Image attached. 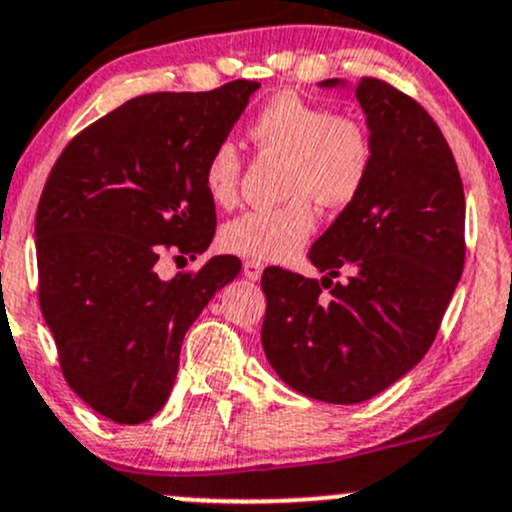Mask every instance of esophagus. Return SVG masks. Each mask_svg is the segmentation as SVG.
Listing matches in <instances>:
<instances>
[{
	"instance_id": "obj_1",
	"label": "esophagus",
	"mask_w": 512,
	"mask_h": 512,
	"mask_svg": "<svg viewBox=\"0 0 512 512\" xmlns=\"http://www.w3.org/2000/svg\"><path fill=\"white\" fill-rule=\"evenodd\" d=\"M262 269H265V265L257 260H245L243 262V274L247 279H252V282H257V279L262 277Z\"/></svg>"
}]
</instances>
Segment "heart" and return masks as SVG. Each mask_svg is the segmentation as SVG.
<instances>
[{"mask_svg":"<svg viewBox=\"0 0 512 512\" xmlns=\"http://www.w3.org/2000/svg\"><path fill=\"white\" fill-rule=\"evenodd\" d=\"M250 140L265 155L284 157L282 206L252 209L221 228V245L252 260H289L316 230L311 199L340 209L357 199L372 170V138L352 116H338L320 104L279 94L250 121ZM243 157L230 140L204 162V187L213 204L233 206L240 194Z\"/></svg>","mask_w":512,"mask_h":512,"instance_id":"heart-1","label":"heart"}]
</instances>
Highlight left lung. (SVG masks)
I'll use <instances>...</instances> for the list:
<instances>
[{"mask_svg": "<svg viewBox=\"0 0 512 512\" xmlns=\"http://www.w3.org/2000/svg\"><path fill=\"white\" fill-rule=\"evenodd\" d=\"M355 94L372 170L308 252L325 277L262 274L269 364L294 391L340 406L389 389L425 357L464 269V187L442 131L391 84L362 77ZM340 271L348 279L333 285Z\"/></svg>", "mask_w": 512, "mask_h": 512, "instance_id": "left-lung-1", "label": "left lung"}]
</instances>
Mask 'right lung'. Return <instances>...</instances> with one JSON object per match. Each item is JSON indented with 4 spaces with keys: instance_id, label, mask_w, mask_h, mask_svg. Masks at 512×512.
I'll use <instances>...</instances> for the list:
<instances>
[{
    "instance_id": "right-lung-1",
    "label": "right lung",
    "mask_w": 512,
    "mask_h": 512,
    "mask_svg": "<svg viewBox=\"0 0 512 512\" xmlns=\"http://www.w3.org/2000/svg\"><path fill=\"white\" fill-rule=\"evenodd\" d=\"M260 89L143 94L67 143L36 211L38 301L70 389L92 411L138 425L165 406L184 335L240 260L160 277L216 233L204 162Z\"/></svg>"
}]
</instances>
